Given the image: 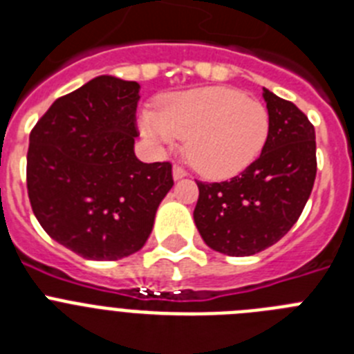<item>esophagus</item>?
Masks as SVG:
<instances>
[{"instance_id": "esophagus-1", "label": "esophagus", "mask_w": 354, "mask_h": 354, "mask_svg": "<svg viewBox=\"0 0 354 354\" xmlns=\"http://www.w3.org/2000/svg\"><path fill=\"white\" fill-rule=\"evenodd\" d=\"M186 175H187V171L184 170L183 167H179V165H175V167H174V179L175 180L183 179V177H186Z\"/></svg>"}]
</instances>
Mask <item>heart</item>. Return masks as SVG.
I'll return each instance as SVG.
<instances>
[{"label":"heart","mask_w":354,"mask_h":354,"mask_svg":"<svg viewBox=\"0 0 354 354\" xmlns=\"http://www.w3.org/2000/svg\"><path fill=\"white\" fill-rule=\"evenodd\" d=\"M140 129L150 143L174 145L186 138V158L205 177L225 179L252 165L270 134L264 104L227 86L168 93L159 109L140 113Z\"/></svg>","instance_id":"heart-1"}]
</instances>
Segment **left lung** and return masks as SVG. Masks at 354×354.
<instances>
[{"instance_id": "obj_1", "label": "left lung", "mask_w": 354, "mask_h": 354, "mask_svg": "<svg viewBox=\"0 0 354 354\" xmlns=\"http://www.w3.org/2000/svg\"><path fill=\"white\" fill-rule=\"evenodd\" d=\"M270 134L246 170L221 183H202L193 211L209 248L245 257L270 248L290 230L314 187L315 131L301 109L264 88Z\"/></svg>"}]
</instances>
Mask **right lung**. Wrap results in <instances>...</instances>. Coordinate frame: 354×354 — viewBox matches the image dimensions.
Masks as SVG:
<instances>
[{
	"label": "right lung",
	"mask_w": 354,
	"mask_h": 354,
	"mask_svg": "<svg viewBox=\"0 0 354 354\" xmlns=\"http://www.w3.org/2000/svg\"><path fill=\"white\" fill-rule=\"evenodd\" d=\"M140 84L99 76L56 99L30 133L28 196L56 243L90 261L138 252L174 186L171 162L134 156Z\"/></svg>",
	"instance_id": "obj_1"
}]
</instances>
